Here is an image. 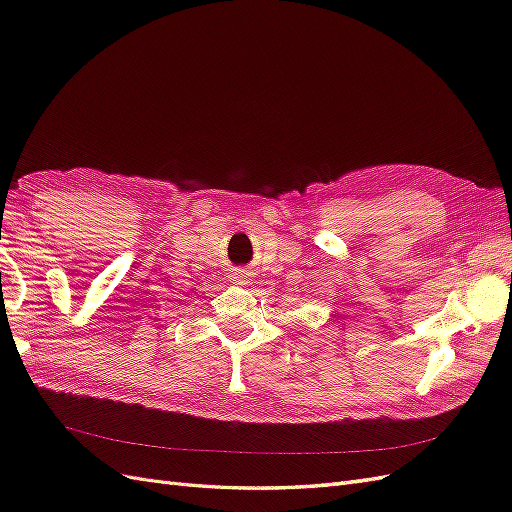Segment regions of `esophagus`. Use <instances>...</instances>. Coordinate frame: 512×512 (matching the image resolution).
Instances as JSON below:
<instances>
[{"label": "esophagus", "instance_id": "1", "mask_svg": "<svg viewBox=\"0 0 512 512\" xmlns=\"http://www.w3.org/2000/svg\"><path fill=\"white\" fill-rule=\"evenodd\" d=\"M230 280L235 282V284H250V271H245V269H232Z\"/></svg>", "mask_w": 512, "mask_h": 512}]
</instances>
